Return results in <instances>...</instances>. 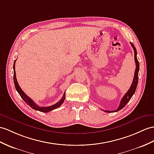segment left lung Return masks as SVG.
<instances>
[{"label": "left lung", "instance_id": "8db88e82", "mask_svg": "<svg viewBox=\"0 0 154 154\" xmlns=\"http://www.w3.org/2000/svg\"><path fill=\"white\" fill-rule=\"evenodd\" d=\"M131 46L133 47V50H134V61H135L136 63V69H135V72H134V76L133 78V83L131 84V87L127 91V92L125 93V95L123 97V98L120 101V104H119V107L118 108L117 110H113V111H109V110H104L106 112H118L119 110H122V108L124 107L127 103L129 102L130 99H131V97L134 95V92L136 91V89L137 87V84H138V71H139V62H138L137 57V50L135 47L134 46L133 44L131 42Z\"/></svg>", "mask_w": 154, "mask_h": 154}]
</instances>
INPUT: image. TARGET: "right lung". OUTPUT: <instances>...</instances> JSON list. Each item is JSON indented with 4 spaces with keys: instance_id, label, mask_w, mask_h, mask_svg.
Wrapping results in <instances>:
<instances>
[{
    "instance_id": "obj_1",
    "label": "right lung",
    "mask_w": 154,
    "mask_h": 154,
    "mask_svg": "<svg viewBox=\"0 0 154 154\" xmlns=\"http://www.w3.org/2000/svg\"><path fill=\"white\" fill-rule=\"evenodd\" d=\"M16 59L15 60V61L14 63V66H13V68H14V85H15V88H16V89L17 90V91L18 92L19 94L21 96V97L23 100L25 101V102L27 103V104H28L29 106H31L32 109L35 110H38L40 112H50L51 110H53L54 109H56V108H59L60 106L61 105V104L64 102V100L65 99V93H64V94H63V96L61 98V99L60 100L59 102H57V103H55L53 105L50 106H47V107H42V106H39L37 105L35 103V102L31 99L29 98V97L25 94V93L23 92V90H22L20 88V86L18 84V82L17 81L16 79V70H15V64H16Z\"/></svg>"
}]
</instances>
